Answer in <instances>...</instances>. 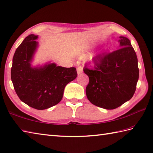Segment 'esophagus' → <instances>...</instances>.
Listing matches in <instances>:
<instances>
[{"mask_svg": "<svg viewBox=\"0 0 153 153\" xmlns=\"http://www.w3.org/2000/svg\"><path fill=\"white\" fill-rule=\"evenodd\" d=\"M77 72L78 75L82 74L83 72V68L82 67H77Z\"/></svg>", "mask_w": 153, "mask_h": 153, "instance_id": "esophagus-1", "label": "esophagus"}]
</instances>
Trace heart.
<instances>
[{"label":"heart","instance_id":"obj_1","mask_svg":"<svg viewBox=\"0 0 153 153\" xmlns=\"http://www.w3.org/2000/svg\"><path fill=\"white\" fill-rule=\"evenodd\" d=\"M94 56H94V55H91V56H90V60H92L93 59V58H94Z\"/></svg>","mask_w":153,"mask_h":153}]
</instances>
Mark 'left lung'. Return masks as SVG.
Masks as SVG:
<instances>
[{
  "mask_svg": "<svg viewBox=\"0 0 153 153\" xmlns=\"http://www.w3.org/2000/svg\"><path fill=\"white\" fill-rule=\"evenodd\" d=\"M120 48L97 57L93 69L84 67L89 82L86 95L93 105L112 110L134 96L139 79L138 60L130 41L120 36Z\"/></svg>",
  "mask_w": 153,
  "mask_h": 153,
  "instance_id": "8db88e82",
  "label": "left lung"
}]
</instances>
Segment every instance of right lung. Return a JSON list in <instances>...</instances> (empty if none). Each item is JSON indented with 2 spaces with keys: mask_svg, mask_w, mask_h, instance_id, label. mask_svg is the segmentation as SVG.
<instances>
[{
  "mask_svg": "<svg viewBox=\"0 0 153 153\" xmlns=\"http://www.w3.org/2000/svg\"><path fill=\"white\" fill-rule=\"evenodd\" d=\"M37 38L38 35H28L16 50L11 79L22 102L33 108L45 110L60 102L65 87L76 78L77 74L76 68L57 66L55 63L32 66Z\"/></svg>",
  "mask_w": 153,
  "mask_h": 153,
  "instance_id": "obj_1",
  "label": "right lung"
}]
</instances>
